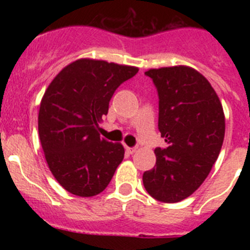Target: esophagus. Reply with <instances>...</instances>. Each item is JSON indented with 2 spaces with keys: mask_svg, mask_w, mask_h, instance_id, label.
Here are the masks:
<instances>
[{
  "mask_svg": "<svg viewBox=\"0 0 250 250\" xmlns=\"http://www.w3.org/2000/svg\"><path fill=\"white\" fill-rule=\"evenodd\" d=\"M125 150H126L127 154H134L136 151V147H129V146H125Z\"/></svg>",
  "mask_w": 250,
  "mask_h": 250,
  "instance_id": "esophagus-1",
  "label": "esophagus"
}]
</instances>
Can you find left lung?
I'll return each instance as SVG.
<instances>
[{"label": "left lung", "instance_id": "1", "mask_svg": "<svg viewBox=\"0 0 250 250\" xmlns=\"http://www.w3.org/2000/svg\"><path fill=\"white\" fill-rule=\"evenodd\" d=\"M145 75L158 91V127L167 146L156 147V164L143 183L154 199L178 203L203 184L219 156L224 112L209 81L194 68H152Z\"/></svg>", "mask_w": 250, "mask_h": 250}]
</instances>
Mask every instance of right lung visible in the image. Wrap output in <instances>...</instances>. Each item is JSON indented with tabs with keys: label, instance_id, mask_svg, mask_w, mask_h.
I'll list each match as a JSON object with an SVG mask.
<instances>
[{
	"label": "right lung",
	"instance_id": "obj_1",
	"mask_svg": "<svg viewBox=\"0 0 250 250\" xmlns=\"http://www.w3.org/2000/svg\"><path fill=\"white\" fill-rule=\"evenodd\" d=\"M139 68L81 59L62 68L43 95L39 135L51 173L68 193L100 194L124 159V147L105 140L99 123L119 86Z\"/></svg>",
	"mask_w": 250,
	"mask_h": 250
}]
</instances>
